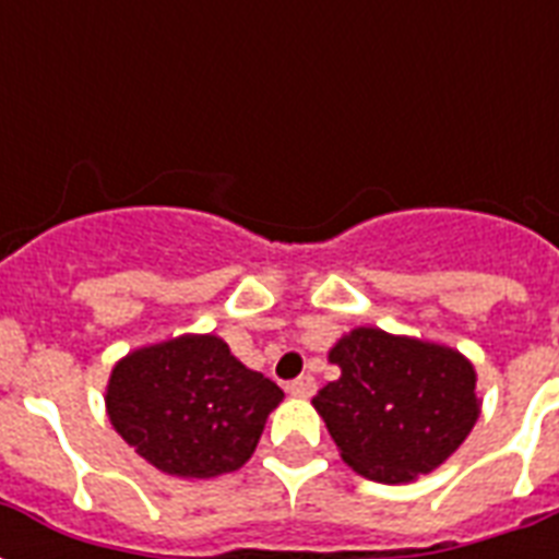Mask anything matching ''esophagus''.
Instances as JSON below:
<instances>
[{"instance_id":"34e87169","label":"esophagus","mask_w":559,"mask_h":559,"mask_svg":"<svg viewBox=\"0 0 559 559\" xmlns=\"http://www.w3.org/2000/svg\"><path fill=\"white\" fill-rule=\"evenodd\" d=\"M287 391L293 394V397H313L316 394V380L310 377V373H305V377H298V380H293L287 385Z\"/></svg>"}]
</instances>
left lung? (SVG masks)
<instances>
[{
  "label": "left lung",
  "instance_id": "1",
  "mask_svg": "<svg viewBox=\"0 0 559 559\" xmlns=\"http://www.w3.org/2000/svg\"><path fill=\"white\" fill-rule=\"evenodd\" d=\"M340 380L313 397L342 461L380 485L432 473L467 441L478 415V373L441 342L354 328L328 350Z\"/></svg>",
  "mask_w": 559,
  "mask_h": 559
}]
</instances>
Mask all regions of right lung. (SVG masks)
<instances>
[{
	"instance_id": "obj_1",
	"label": "right lung",
	"mask_w": 559,
	"mask_h": 559,
	"mask_svg": "<svg viewBox=\"0 0 559 559\" xmlns=\"http://www.w3.org/2000/svg\"><path fill=\"white\" fill-rule=\"evenodd\" d=\"M284 391L246 368L214 333H182L130 350L109 371V424L147 464L214 478L252 459Z\"/></svg>"
}]
</instances>
